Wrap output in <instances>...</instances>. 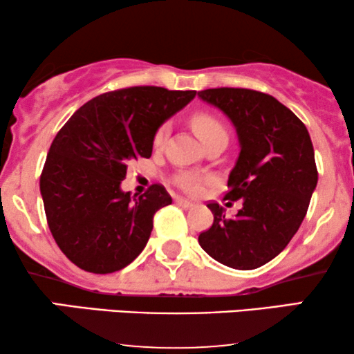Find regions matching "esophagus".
<instances>
[{"label":"esophagus","instance_id":"esophagus-1","mask_svg":"<svg viewBox=\"0 0 354 354\" xmlns=\"http://www.w3.org/2000/svg\"><path fill=\"white\" fill-rule=\"evenodd\" d=\"M176 203H177L178 206L185 207V209H188V207H193V206H195V205H193L192 201H188V200H185V198H180V196L176 198Z\"/></svg>","mask_w":354,"mask_h":354}]
</instances>
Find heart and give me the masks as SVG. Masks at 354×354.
<instances>
[{
	"label": "heart",
	"mask_w": 354,
	"mask_h": 354,
	"mask_svg": "<svg viewBox=\"0 0 354 354\" xmlns=\"http://www.w3.org/2000/svg\"><path fill=\"white\" fill-rule=\"evenodd\" d=\"M192 127L195 130V133L200 137L203 143H206L207 140L216 137L219 133H227L225 127L222 125V122L216 115H212L209 113H196L192 115ZM169 133V124L162 122L159 124L156 130L153 133V145L154 147H161L164 143V140L167 138ZM177 185L183 188V190L188 193H200L205 185L207 183V177L203 176V174L198 172H192V171H185L177 174L176 177Z\"/></svg>",
	"instance_id": "heart-1"
}]
</instances>
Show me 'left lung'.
Returning a JSON list of instances; mask_svg holds the SVG:
<instances>
[{"mask_svg":"<svg viewBox=\"0 0 354 354\" xmlns=\"http://www.w3.org/2000/svg\"><path fill=\"white\" fill-rule=\"evenodd\" d=\"M198 96L234 122L240 154L224 200H243L227 217L219 203L209 229L198 236L211 258L250 270L274 259L297 234L317 185L314 148L306 125L274 96L248 88H207Z\"/></svg>","mask_w":354,"mask_h":354,"instance_id":"left-lung-1","label":"left lung"}]
</instances>
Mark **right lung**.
I'll use <instances>...</instances> for the list:
<instances>
[{"label":"right lung","mask_w":354,"mask_h":354,"mask_svg":"<svg viewBox=\"0 0 354 354\" xmlns=\"http://www.w3.org/2000/svg\"><path fill=\"white\" fill-rule=\"evenodd\" d=\"M195 95L151 85L108 91L77 109L57 132L40 192L53 239L77 268L115 272L147 246L154 214L172 198L161 183L132 198L120 182L129 162L151 156L158 125Z\"/></svg>","instance_id":"right-lung-1"}]
</instances>
